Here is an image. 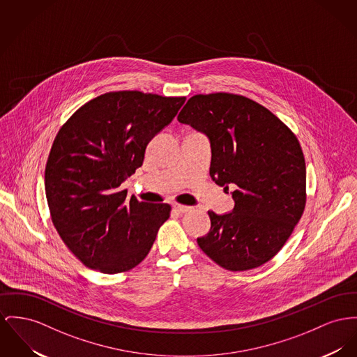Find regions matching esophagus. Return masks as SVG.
<instances>
[{
  "instance_id": "obj_1",
  "label": "esophagus",
  "mask_w": 357,
  "mask_h": 357,
  "mask_svg": "<svg viewBox=\"0 0 357 357\" xmlns=\"http://www.w3.org/2000/svg\"><path fill=\"white\" fill-rule=\"evenodd\" d=\"M173 211H174L176 214L183 215L190 211V207H187V206H180V204H174V206H173Z\"/></svg>"
}]
</instances>
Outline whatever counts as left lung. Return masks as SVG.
<instances>
[{"mask_svg":"<svg viewBox=\"0 0 357 357\" xmlns=\"http://www.w3.org/2000/svg\"><path fill=\"white\" fill-rule=\"evenodd\" d=\"M177 120L208 137L215 184L236 188L233 211H208L211 229L197 245L225 269L261 266L284 246L306 206L298 138L261 104L233 93L193 96Z\"/></svg>","mask_w":357,"mask_h":357,"instance_id":"left-lung-1","label":"left lung"}]
</instances>
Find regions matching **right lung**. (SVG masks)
<instances>
[{"instance_id":"1","label":"right lung","mask_w":357,"mask_h":357,"mask_svg":"<svg viewBox=\"0 0 357 357\" xmlns=\"http://www.w3.org/2000/svg\"><path fill=\"white\" fill-rule=\"evenodd\" d=\"M184 102L109 92L84 104L58 131L45 173L48 208L59 237L85 266L120 273L150 252L172 208L127 200L121 184L142 167L147 144Z\"/></svg>"}]
</instances>
